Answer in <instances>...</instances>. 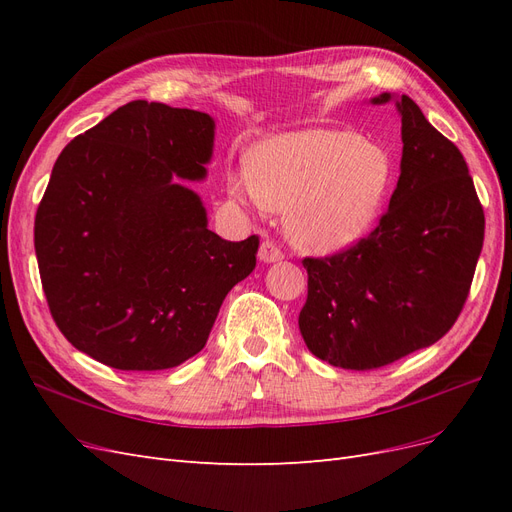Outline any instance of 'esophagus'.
I'll return each instance as SVG.
<instances>
[{"label": "esophagus", "instance_id": "obj_1", "mask_svg": "<svg viewBox=\"0 0 512 512\" xmlns=\"http://www.w3.org/2000/svg\"><path fill=\"white\" fill-rule=\"evenodd\" d=\"M258 258L269 265V262H280L284 258V254L273 241H262L260 250H258Z\"/></svg>", "mask_w": 512, "mask_h": 512}]
</instances>
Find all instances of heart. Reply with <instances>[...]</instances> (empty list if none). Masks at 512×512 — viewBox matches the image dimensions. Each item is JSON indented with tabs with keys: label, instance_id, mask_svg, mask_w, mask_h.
Segmentation results:
<instances>
[{
	"label": "heart",
	"instance_id": "obj_1",
	"mask_svg": "<svg viewBox=\"0 0 512 512\" xmlns=\"http://www.w3.org/2000/svg\"><path fill=\"white\" fill-rule=\"evenodd\" d=\"M386 149L348 130L277 134L230 170V192L284 209L288 237L305 250H346L367 235L393 183Z\"/></svg>",
	"mask_w": 512,
	"mask_h": 512
}]
</instances>
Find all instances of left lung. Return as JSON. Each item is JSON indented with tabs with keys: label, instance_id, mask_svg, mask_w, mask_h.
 I'll return each mask as SVG.
<instances>
[{
	"label": "left lung",
	"instance_id": "1",
	"mask_svg": "<svg viewBox=\"0 0 512 512\" xmlns=\"http://www.w3.org/2000/svg\"><path fill=\"white\" fill-rule=\"evenodd\" d=\"M401 117L399 181L369 237L329 258H305V344L320 361L376 369L436 344L468 299L485 213L461 151L408 96L380 94Z\"/></svg>",
	"mask_w": 512,
	"mask_h": 512
}]
</instances>
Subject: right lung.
<instances>
[{
	"mask_svg": "<svg viewBox=\"0 0 512 512\" xmlns=\"http://www.w3.org/2000/svg\"><path fill=\"white\" fill-rule=\"evenodd\" d=\"M215 121L134 100L59 153L34 245L53 320L91 359L177 367L205 348L226 294L256 267L258 237L224 241L182 181H203Z\"/></svg>",
	"mask_w": 512,
	"mask_h": 512,
	"instance_id": "obj_1",
	"label": "right lung"
}]
</instances>
